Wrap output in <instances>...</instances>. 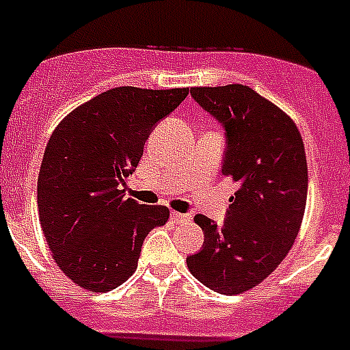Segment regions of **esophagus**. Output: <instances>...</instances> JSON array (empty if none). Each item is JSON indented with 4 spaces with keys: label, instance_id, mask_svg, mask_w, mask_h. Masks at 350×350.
<instances>
[{
    "label": "esophagus",
    "instance_id": "obj_1",
    "mask_svg": "<svg viewBox=\"0 0 350 350\" xmlns=\"http://www.w3.org/2000/svg\"><path fill=\"white\" fill-rule=\"evenodd\" d=\"M170 219L174 220V222H190V215H185V213H180V211H172Z\"/></svg>",
    "mask_w": 350,
    "mask_h": 350
}]
</instances>
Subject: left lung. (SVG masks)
I'll list each match as a JSON object with an SVG mask.
<instances>
[{
  "instance_id": "obj_1",
  "label": "left lung",
  "mask_w": 350,
  "mask_h": 350,
  "mask_svg": "<svg viewBox=\"0 0 350 350\" xmlns=\"http://www.w3.org/2000/svg\"><path fill=\"white\" fill-rule=\"evenodd\" d=\"M192 98L226 130L222 174L237 181L224 224L206 215L190 274L219 293H243L269 278L292 249L308 198V163L297 124L247 85L192 87Z\"/></svg>"
}]
</instances>
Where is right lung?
<instances>
[{
  "mask_svg": "<svg viewBox=\"0 0 350 350\" xmlns=\"http://www.w3.org/2000/svg\"><path fill=\"white\" fill-rule=\"evenodd\" d=\"M187 94L116 87L67 113L49 137L39 220L55 263L81 288L110 292L130 280L144 239L169 220V208L137 204L120 185L139 167L154 124Z\"/></svg>",
  "mask_w": 350,
  "mask_h": 350,
  "instance_id": "add662e5",
  "label": "right lung"
}]
</instances>
